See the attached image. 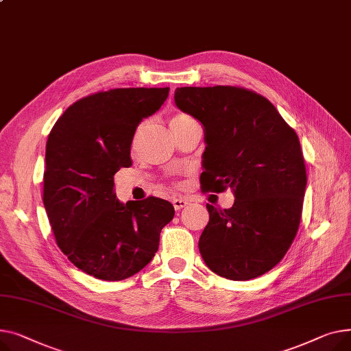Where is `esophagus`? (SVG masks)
I'll use <instances>...</instances> for the list:
<instances>
[{
	"mask_svg": "<svg viewBox=\"0 0 351 351\" xmlns=\"http://www.w3.org/2000/svg\"><path fill=\"white\" fill-rule=\"evenodd\" d=\"M171 202H173V205H174L176 211H178V210H181V208H184V207H187V205L190 204L187 199L181 198V197H174Z\"/></svg>",
	"mask_w": 351,
	"mask_h": 351,
	"instance_id": "1",
	"label": "esophagus"
}]
</instances>
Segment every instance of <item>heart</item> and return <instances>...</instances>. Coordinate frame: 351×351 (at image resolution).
Returning <instances> with one entry per match:
<instances>
[{"label": "heart", "mask_w": 351, "mask_h": 351, "mask_svg": "<svg viewBox=\"0 0 351 351\" xmlns=\"http://www.w3.org/2000/svg\"><path fill=\"white\" fill-rule=\"evenodd\" d=\"M185 119H189V116H185V114H176V116H173L170 119V128L174 126V125H178V123L184 121Z\"/></svg>", "instance_id": "b5f03b06"}]
</instances>
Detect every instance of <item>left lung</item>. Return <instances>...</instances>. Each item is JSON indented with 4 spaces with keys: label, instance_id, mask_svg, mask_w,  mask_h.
Returning <instances> with one entry per match:
<instances>
[{
    "label": "left lung",
    "instance_id": "obj_1",
    "mask_svg": "<svg viewBox=\"0 0 351 351\" xmlns=\"http://www.w3.org/2000/svg\"><path fill=\"white\" fill-rule=\"evenodd\" d=\"M176 105L204 126V191L232 189L228 210L207 204L199 254L217 275L250 280L276 266L296 237L306 167L296 132L266 97L245 88H177Z\"/></svg>",
    "mask_w": 351,
    "mask_h": 351
}]
</instances>
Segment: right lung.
I'll use <instances>...</instances> for the list:
<instances>
[{
	"label": "right lung",
	"instance_id": "add662e5",
	"mask_svg": "<svg viewBox=\"0 0 351 351\" xmlns=\"http://www.w3.org/2000/svg\"><path fill=\"white\" fill-rule=\"evenodd\" d=\"M170 88H120L82 97L52 128L45 153L44 205L56 243L85 274L123 280L156 255L171 202L149 197L121 204L113 176L130 167L137 126Z\"/></svg>",
	"mask_w": 351,
	"mask_h": 351
}]
</instances>
